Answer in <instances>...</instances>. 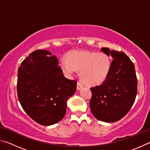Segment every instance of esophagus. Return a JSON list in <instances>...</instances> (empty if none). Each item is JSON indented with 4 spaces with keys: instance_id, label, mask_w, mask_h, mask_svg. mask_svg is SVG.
Wrapping results in <instances>:
<instances>
[{
    "instance_id": "esophagus-1",
    "label": "esophagus",
    "mask_w": 150,
    "mask_h": 150,
    "mask_svg": "<svg viewBox=\"0 0 150 150\" xmlns=\"http://www.w3.org/2000/svg\"><path fill=\"white\" fill-rule=\"evenodd\" d=\"M83 87V85L81 83L80 81H78L77 82V88L78 90H80L81 88H82Z\"/></svg>"
}]
</instances>
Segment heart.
<instances>
[{
    "label": "heart",
    "mask_w": 150,
    "mask_h": 150,
    "mask_svg": "<svg viewBox=\"0 0 150 150\" xmlns=\"http://www.w3.org/2000/svg\"><path fill=\"white\" fill-rule=\"evenodd\" d=\"M112 61L107 54L90 51H73L67 58L60 59V65L66 75L71 76L80 71V76L86 84L97 85L107 78Z\"/></svg>",
    "instance_id": "obj_1"
}]
</instances>
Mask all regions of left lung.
<instances>
[{"label": "left lung", "instance_id": "left-lung-1", "mask_svg": "<svg viewBox=\"0 0 150 150\" xmlns=\"http://www.w3.org/2000/svg\"><path fill=\"white\" fill-rule=\"evenodd\" d=\"M101 50L113 60L107 78L102 84L91 88L90 108L96 119L114 122L131 109L138 91V80L134 63L124 52L107 47Z\"/></svg>", "mask_w": 150, "mask_h": 150}]
</instances>
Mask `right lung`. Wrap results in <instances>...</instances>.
<instances>
[{
  "label": "right lung",
  "instance_id": "1",
  "mask_svg": "<svg viewBox=\"0 0 150 150\" xmlns=\"http://www.w3.org/2000/svg\"><path fill=\"white\" fill-rule=\"evenodd\" d=\"M77 88V81L65 78L55 55L45 50L32 52L18 71L17 94L22 108L44 126L64 117L67 101Z\"/></svg>",
  "mask_w": 150,
  "mask_h": 150
}]
</instances>
